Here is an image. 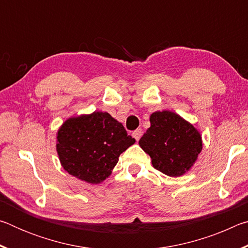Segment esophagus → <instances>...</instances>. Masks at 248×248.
Here are the masks:
<instances>
[{
    "label": "esophagus",
    "instance_id": "esophagus-1",
    "mask_svg": "<svg viewBox=\"0 0 248 248\" xmlns=\"http://www.w3.org/2000/svg\"><path fill=\"white\" fill-rule=\"evenodd\" d=\"M132 136H133V138H134V139H136L137 141H139L141 136H142V129H137L136 131H133Z\"/></svg>",
    "mask_w": 248,
    "mask_h": 248
}]
</instances>
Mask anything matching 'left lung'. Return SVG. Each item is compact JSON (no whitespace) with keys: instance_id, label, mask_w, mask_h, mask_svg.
I'll return each instance as SVG.
<instances>
[{"instance_id":"8db88e82","label":"left lung","mask_w":248,"mask_h":248,"mask_svg":"<svg viewBox=\"0 0 248 248\" xmlns=\"http://www.w3.org/2000/svg\"><path fill=\"white\" fill-rule=\"evenodd\" d=\"M150 123L139 144L150 155L154 169L170 177L190 170L202 150L198 130L170 110L153 112Z\"/></svg>"}]
</instances>
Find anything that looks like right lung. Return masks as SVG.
Instances as JSON below:
<instances>
[{"mask_svg":"<svg viewBox=\"0 0 248 248\" xmlns=\"http://www.w3.org/2000/svg\"><path fill=\"white\" fill-rule=\"evenodd\" d=\"M136 140L119 121L103 111L71 117L57 133V152L64 170L89 184L104 182L119 155Z\"/></svg>","mask_w":248,"mask_h":248,"instance_id":"obj_1","label":"right lung"}]
</instances>
